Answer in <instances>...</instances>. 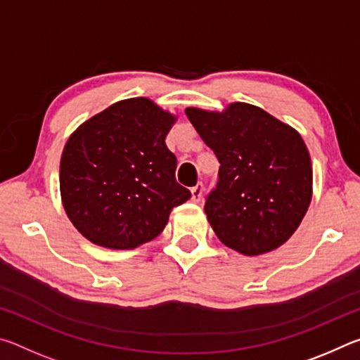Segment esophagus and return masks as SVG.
Instances as JSON below:
<instances>
[{
  "label": "esophagus",
  "mask_w": 360,
  "mask_h": 360,
  "mask_svg": "<svg viewBox=\"0 0 360 360\" xmlns=\"http://www.w3.org/2000/svg\"><path fill=\"white\" fill-rule=\"evenodd\" d=\"M191 192H192V202L198 203L200 200H202V195H203V184H202V182H198L197 186L192 187Z\"/></svg>",
  "instance_id": "34e87169"
}]
</instances>
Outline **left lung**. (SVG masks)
Returning a JSON list of instances; mask_svg holds the SVG:
<instances>
[{
    "label": "left lung",
    "mask_w": 360,
    "mask_h": 360,
    "mask_svg": "<svg viewBox=\"0 0 360 360\" xmlns=\"http://www.w3.org/2000/svg\"><path fill=\"white\" fill-rule=\"evenodd\" d=\"M186 114L221 168L205 212L225 245L260 255L284 245L313 197V167L300 133L249 103Z\"/></svg>",
    "instance_id": "left-lung-1"
}]
</instances>
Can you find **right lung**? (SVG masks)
Returning a JSON list of instances; mask_svg holds the SVG:
<instances>
[{
	"mask_svg": "<svg viewBox=\"0 0 360 360\" xmlns=\"http://www.w3.org/2000/svg\"><path fill=\"white\" fill-rule=\"evenodd\" d=\"M178 120L144 96L114 103L71 133L60 158V195L84 238L135 249L160 235L169 212L191 198L176 182L165 144Z\"/></svg>",
	"mask_w": 360,
	"mask_h": 360,
	"instance_id": "obj_1",
	"label": "right lung"
}]
</instances>
